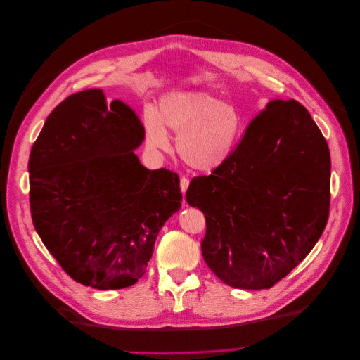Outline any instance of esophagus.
<instances>
[{"label":"esophagus","instance_id":"34e87169","mask_svg":"<svg viewBox=\"0 0 360 360\" xmlns=\"http://www.w3.org/2000/svg\"><path fill=\"white\" fill-rule=\"evenodd\" d=\"M187 187H189V179H187V177H181V179H180V189H181L183 193H186Z\"/></svg>","mask_w":360,"mask_h":360}]
</instances>
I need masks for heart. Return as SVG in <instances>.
Masks as SVG:
<instances>
[{
  "label": "heart",
  "instance_id": "1",
  "mask_svg": "<svg viewBox=\"0 0 360 360\" xmlns=\"http://www.w3.org/2000/svg\"><path fill=\"white\" fill-rule=\"evenodd\" d=\"M165 130L177 136V152L187 165L212 173L231 158L242 138L243 118L234 105L208 92H174L161 99L158 117L148 115V143L168 149Z\"/></svg>",
  "mask_w": 360,
  "mask_h": 360
}]
</instances>
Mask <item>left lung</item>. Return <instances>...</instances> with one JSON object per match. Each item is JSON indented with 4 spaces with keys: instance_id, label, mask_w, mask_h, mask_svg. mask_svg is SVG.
<instances>
[{
    "instance_id": "obj_1",
    "label": "left lung",
    "mask_w": 360,
    "mask_h": 360,
    "mask_svg": "<svg viewBox=\"0 0 360 360\" xmlns=\"http://www.w3.org/2000/svg\"><path fill=\"white\" fill-rule=\"evenodd\" d=\"M327 141L295 99H272L231 158L195 177L186 200L207 219L205 262L234 288H271L307 256L327 226Z\"/></svg>"
}]
</instances>
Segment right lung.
<instances>
[{"label": "right lung", "mask_w": 360, "mask_h": 360, "mask_svg": "<svg viewBox=\"0 0 360 360\" xmlns=\"http://www.w3.org/2000/svg\"><path fill=\"white\" fill-rule=\"evenodd\" d=\"M145 139L124 102L101 89L58 104L29 157L30 214L42 243L75 281L117 290L138 281L164 222L180 210L179 176L148 169Z\"/></svg>", "instance_id": "add662e5"}]
</instances>
